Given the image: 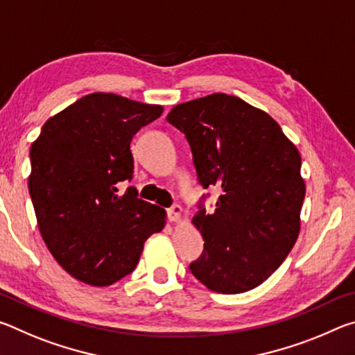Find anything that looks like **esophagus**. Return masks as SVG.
<instances>
[{
  "instance_id": "obj_1",
  "label": "esophagus",
  "mask_w": 355,
  "mask_h": 355,
  "mask_svg": "<svg viewBox=\"0 0 355 355\" xmlns=\"http://www.w3.org/2000/svg\"><path fill=\"white\" fill-rule=\"evenodd\" d=\"M167 214H169V219L172 222H178L183 216V208L180 205H173L171 209H167Z\"/></svg>"
}]
</instances>
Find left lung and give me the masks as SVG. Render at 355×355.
I'll return each instance as SVG.
<instances>
[{"instance_id":"1","label":"left lung","mask_w":355,"mask_h":355,"mask_svg":"<svg viewBox=\"0 0 355 355\" xmlns=\"http://www.w3.org/2000/svg\"><path fill=\"white\" fill-rule=\"evenodd\" d=\"M167 122L186 135L203 188L220 189L214 211L192 218L205 249L191 272L216 293L254 290L299 236L305 182L297 147L268 112L220 92L173 106Z\"/></svg>"}]
</instances>
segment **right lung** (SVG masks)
Wrapping results in <instances>:
<instances>
[{"mask_svg":"<svg viewBox=\"0 0 355 355\" xmlns=\"http://www.w3.org/2000/svg\"><path fill=\"white\" fill-rule=\"evenodd\" d=\"M117 94L94 92L46 120L31 144L28 178L48 250L71 277L116 284L136 268L144 243L164 228L163 208L117 186L133 173L130 144L163 114Z\"/></svg>","mask_w":355,"mask_h":355,"instance_id":"1","label":"right lung"}]
</instances>
